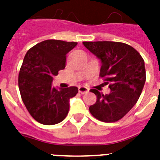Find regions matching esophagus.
<instances>
[{
	"instance_id": "esophagus-1",
	"label": "esophagus",
	"mask_w": 160,
	"mask_h": 160,
	"mask_svg": "<svg viewBox=\"0 0 160 160\" xmlns=\"http://www.w3.org/2000/svg\"><path fill=\"white\" fill-rule=\"evenodd\" d=\"M79 92L81 93V94H86V93L89 92V89L87 87H85V86H80Z\"/></svg>"
}]
</instances>
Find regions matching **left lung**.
I'll return each instance as SVG.
<instances>
[{"label":"left lung","instance_id":"1","mask_svg":"<svg viewBox=\"0 0 160 160\" xmlns=\"http://www.w3.org/2000/svg\"><path fill=\"white\" fill-rule=\"evenodd\" d=\"M84 46L101 60L100 77L109 84L110 93L97 90V100L89 109L100 121L110 123L122 119L139 100L146 80L144 61L132 46L114 41H85Z\"/></svg>","mask_w":160,"mask_h":160}]
</instances>
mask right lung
<instances>
[{
	"mask_svg": "<svg viewBox=\"0 0 160 160\" xmlns=\"http://www.w3.org/2000/svg\"><path fill=\"white\" fill-rule=\"evenodd\" d=\"M77 42L46 40L27 51L18 77L21 99L31 116L46 125L58 124L67 116L70 99L75 96V86L56 89L53 77L65 67L66 55Z\"/></svg>",
	"mask_w": 160,
	"mask_h": 160,
	"instance_id": "add662e5",
	"label": "right lung"
}]
</instances>
